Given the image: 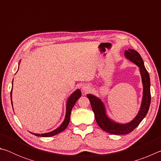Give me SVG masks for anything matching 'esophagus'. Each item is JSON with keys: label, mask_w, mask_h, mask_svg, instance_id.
<instances>
[{"label": "esophagus", "mask_w": 161, "mask_h": 161, "mask_svg": "<svg viewBox=\"0 0 161 161\" xmlns=\"http://www.w3.org/2000/svg\"><path fill=\"white\" fill-rule=\"evenodd\" d=\"M82 90L84 92H89V90H90V86H89V85H86V84H85V85H84L82 86Z\"/></svg>", "instance_id": "34e87169"}]
</instances>
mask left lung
Masks as SVG:
<instances>
[{
  "label": "left lung",
  "mask_w": 161,
  "mask_h": 161,
  "mask_svg": "<svg viewBox=\"0 0 161 161\" xmlns=\"http://www.w3.org/2000/svg\"><path fill=\"white\" fill-rule=\"evenodd\" d=\"M125 57L136 64L139 67L143 82V99L141 108L138 113L131 121L128 124H119L111 120L106 114L105 107L99 98L92 94H87L86 97L90 101L92 108L94 113L95 119L99 126L104 131L114 135H124L133 131L148 113L151 104V81L148 71L146 70L143 59L137 51L129 49L125 51Z\"/></svg>",
  "instance_id": "left-lung-1"
}]
</instances>
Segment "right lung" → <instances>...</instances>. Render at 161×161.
Segmentation results:
<instances>
[{"label":"right lung","mask_w":161,"mask_h":161,"mask_svg":"<svg viewBox=\"0 0 161 161\" xmlns=\"http://www.w3.org/2000/svg\"><path fill=\"white\" fill-rule=\"evenodd\" d=\"M81 96V91L80 89H77L74 93H72L70 95L69 99L67 100V107H66V116H65V118L64 121L62 122V124L60 125V126L58 127V129L53 130V131L46 133H42V134H38V133H31L32 134L37 136H42V137H50V136H55L58 133H61L62 131L66 129L67 127L68 124L69 123L70 120V115H71V111H72L73 107H74L75 103L78 100L79 98H80ZM10 99H11V103H12V89L11 92H10Z\"/></svg>","instance_id":"add662e5"}]
</instances>
